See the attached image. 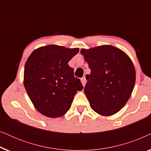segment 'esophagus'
Here are the masks:
<instances>
[{
    "label": "esophagus",
    "instance_id": "34e87169",
    "mask_svg": "<svg viewBox=\"0 0 151 151\" xmlns=\"http://www.w3.org/2000/svg\"><path fill=\"white\" fill-rule=\"evenodd\" d=\"M81 82H82V85H83L84 86H85L86 82V78H85V77H83V78H81Z\"/></svg>",
    "mask_w": 151,
    "mask_h": 151
}]
</instances>
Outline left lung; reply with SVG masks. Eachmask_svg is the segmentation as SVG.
<instances>
[{
  "label": "left lung",
  "instance_id": "8db88e82",
  "mask_svg": "<svg viewBox=\"0 0 151 151\" xmlns=\"http://www.w3.org/2000/svg\"><path fill=\"white\" fill-rule=\"evenodd\" d=\"M80 53L88 64L91 73L84 91L91 109L103 116L118 112L131 96L135 69L127 53L111 45H102Z\"/></svg>",
  "mask_w": 151,
  "mask_h": 151
}]
</instances>
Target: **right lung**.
<instances>
[{"instance_id": "obj_1", "label": "right lung", "mask_w": 151, "mask_h": 151, "mask_svg": "<svg viewBox=\"0 0 151 151\" xmlns=\"http://www.w3.org/2000/svg\"><path fill=\"white\" fill-rule=\"evenodd\" d=\"M79 49L51 45L38 48L25 63L24 86L37 111L49 117L69 111L78 91L83 89L68 63Z\"/></svg>"}]
</instances>
